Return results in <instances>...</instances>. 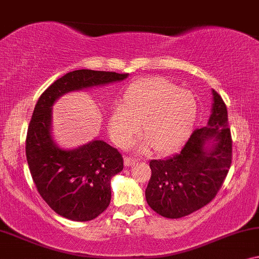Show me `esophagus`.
I'll return each mask as SVG.
<instances>
[{
  "mask_svg": "<svg viewBox=\"0 0 259 259\" xmlns=\"http://www.w3.org/2000/svg\"><path fill=\"white\" fill-rule=\"evenodd\" d=\"M135 163H137V158L131 157V156H125V157H124L125 166H130V165L135 164Z\"/></svg>",
  "mask_w": 259,
  "mask_h": 259,
  "instance_id": "obj_1",
  "label": "esophagus"
}]
</instances>
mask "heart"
Wrapping results in <instances>:
<instances>
[{
  "label": "heart",
  "mask_w": 259,
  "mask_h": 259,
  "mask_svg": "<svg viewBox=\"0 0 259 259\" xmlns=\"http://www.w3.org/2000/svg\"><path fill=\"white\" fill-rule=\"evenodd\" d=\"M197 110L192 93L164 77L143 78L125 90L123 105L112 109L109 133L116 144L126 147L142 122L144 147L152 144L156 151L170 152L189 136Z\"/></svg>",
  "instance_id": "heart-1"
}]
</instances>
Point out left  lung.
<instances>
[{"label": "left lung", "mask_w": 259, "mask_h": 259, "mask_svg": "<svg viewBox=\"0 0 259 259\" xmlns=\"http://www.w3.org/2000/svg\"><path fill=\"white\" fill-rule=\"evenodd\" d=\"M213 104L206 126L195 129L181 151L151 159L145 189L149 206L166 218H181L209 204L224 183L232 162V138L223 98L212 90ZM213 140V142H211ZM210 141L211 147L206 145Z\"/></svg>", "instance_id": "1"}]
</instances>
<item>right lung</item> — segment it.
Masks as SVG:
<instances>
[{"instance_id": "1", "label": "right lung", "mask_w": 259, "mask_h": 259, "mask_svg": "<svg viewBox=\"0 0 259 259\" xmlns=\"http://www.w3.org/2000/svg\"><path fill=\"white\" fill-rule=\"evenodd\" d=\"M128 74L82 69L56 79L39 96L25 140V155L32 181L45 202L62 217L87 222L107 210L111 199L110 178L123 170L117 149L95 140L75 150L54 143L52 107L62 95L122 81Z\"/></svg>"}]
</instances>
